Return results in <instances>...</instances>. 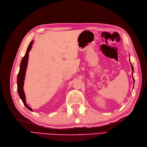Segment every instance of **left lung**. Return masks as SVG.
<instances>
[{
	"label": "left lung",
	"instance_id": "left-lung-1",
	"mask_svg": "<svg viewBox=\"0 0 147 147\" xmlns=\"http://www.w3.org/2000/svg\"><path fill=\"white\" fill-rule=\"evenodd\" d=\"M131 69H132V71H134V67H133V66H132V65L131 64ZM132 76H133V74H132ZM133 79H134V82H135V80H134V76H133Z\"/></svg>",
	"mask_w": 147,
	"mask_h": 147
}]
</instances>
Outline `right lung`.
I'll use <instances>...</instances> for the list:
<instances>
[{
  "label": "right lung",
  "mask_w": 147,
  "mask_h": 147,
  "mask_svg": "<svg viewBox=\"0 0 147 147\" xmlns=\"http://www.w3.org/2000/svg\"><path fill=\"white\" fill-rule=\"evenodd\" d=\"M33 41H32L27 47L26 54L23 57V58L22 60V62H21L20 71H19L18 74V76H17V90H18V93L19 96L21 98V99L22 100L26 107L32 111H33L32 109L27 105L26 103V102L25 94H24V90H23V85H24V81L27 66L28 57H29V52L30 51V49L32 48V44L33 43Z\"/></svg>",
  "instance_id": "right-lung-1"
}]
</instances>
